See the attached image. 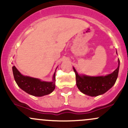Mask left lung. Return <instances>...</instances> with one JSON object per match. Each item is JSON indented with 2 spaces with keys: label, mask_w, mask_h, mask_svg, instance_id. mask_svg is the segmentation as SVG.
Listing matches in <instances>:
<instances>
[{
  "label": "left lung",
  "mask_w": 128,
  "mask_h": 128,
  "mask_svg": "<svg viewBox=\"0 0 128 128\" xmlns=\"http://www.w3.org/2000/svg\"><path fill=\"white\" fill-rule=\"evenodd\" d=\"M120 60L118 59V66L112 74L101 76H89L78 75L74 67L76 86L82 93L91 96L102 95L114 85L118 74Z\"/></svg>",
  "instance_id": "left-lung-1"
}]
</instances>
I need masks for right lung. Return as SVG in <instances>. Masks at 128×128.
I'll use <instances>...</instances> for the list:
<instances>
[{
	"instance_id": "obj_1",
	"label": "right lung",
	"mask_w": 128,
	"mask_h": 128,
	"mask_svg": "<svg viewBox=\"0 0 128 128\" xmlns=\"http://www.w3.org/2000/svg\"><path fill=\"white\" fill-rule=\"evenodd\" d=\"M14 78L17 84L25 92L36 96L48 95L55 88V74L54 73L52 82L42 81L38 78L24 76L14 66L12 67Z\"/></svg>"
}]
</instances>
